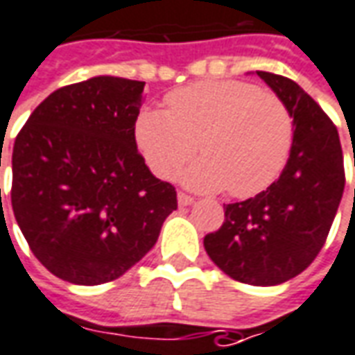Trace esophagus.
Instances as JSON below:
<instances>
[{"label": "esophagus", "mask_w": 355, "mask_h": 355, "mask_svg": "<svg viewBox=\"0 0 355 355\" xmlns=\"http://www.w3.org/2000/svg\"><path fill=\"white\" fill-rule=\"evenodd\" d=\"M190 203H194L192 196L184 194V192H178V205H190Z\"/></svg>", "instance_id": "1"}]
</instances>
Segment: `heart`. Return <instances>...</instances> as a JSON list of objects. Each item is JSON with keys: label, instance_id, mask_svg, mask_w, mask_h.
Returning a JSON list of instances; mask_svg holds the SVG:
<instances>
[{"label": "heart", "instance_id": "obj_1", "mask_svg": "<svg viewBox=\"0 0 355 355\" xmlns=\"http://www.w3.org/2000/svg\"><path fill=\"white\" fill-rule=\"evenodd\" d=\"M167 111L136 121V142L157 177L171 180L198 152L184 180L252 198L279 178L294 144V117L275 92L246 80H202L171 92Z\"/></svg>", "mask_w": 355, "mask_h": 355}]
</instances>
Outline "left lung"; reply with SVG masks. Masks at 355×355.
<instances>
[{
  "mask_svg": "<svg viewBox=\"0 0 355 355\" xmlns=\"http://www.w3.org/2000/svg\"><path fill=\"white\" fill-rule=\"evenodd\" d=\"M294 117L286 167L267 190L229 203L219 230L203 238L213 263L254 286L281 284L321 252L344 192V157L334 123L309 94L281 74L257 71Z\"/></svg>",
  "mask_w": 355,
  "mask_h": 355,
  "instance_id": "8db88e82",
  "label": "left lung"
}]
</instances>
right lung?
Returning <instances> with one entry per match:
<instances>
[{
    "label": "right lung",
    "mask_w": 355,
    "mask_h": 355,
    "mask_svg": "<svg viewBox=\"0 0 355 355\" xmlns=\"http://www.w3.org/2000/svg\"><path fill=\"white\" fill-rule=\"evenodd\" d=\"M144 86L117 76L63 86L17 135L15 219L40 263L63 281L119 279L177 209L175 186L153 177L136 148Z\"/></svg>",
    "instance_id": "obj_1"
}]
</instances>
